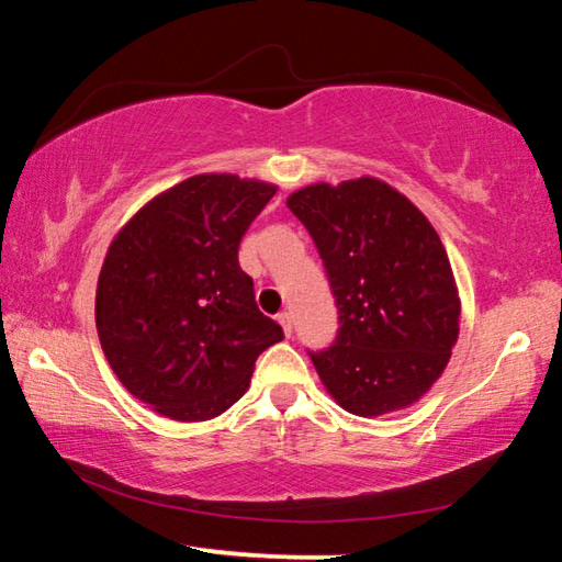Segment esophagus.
I'll return each instance as SVG.
<instances>
[{
	"label": "esophagus",
	"mask_w": 562,
	"mask_h": 562,
	"mask_svg": "<svg viewBox=\"0 0 562 562\" xmlns=\"http://www.w3.org/2000/svg\"><path fill=\"white\" fill-rule=\"evenodd\" d=\"M278 322H280V325H282V331H284V335H292V315H290V312H280V315H278Z\"/></svg>",
	"instance_id": "obj_1"
}]
</instances>
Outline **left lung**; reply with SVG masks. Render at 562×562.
<instances>
[{"label": "left lung", "instance_id": "left-lung-1", "mask_svg": "<svg viewBox=\"0 0 562 562\" xmlns=\"http://www.w3.org/2000/svg\"><path fill=\"white\" fill-rule=\"evenodd\" d=\"M325 262L339 329L310 351L335 402L357 416L414 404L449 364L461 302L441 237L376 178L307 186L288 198Z\"/></svg>", "mask_w": 562, "mask_h": 562}]
</instances>
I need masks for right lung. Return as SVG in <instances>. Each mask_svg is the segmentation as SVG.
I'll return each instance as SVG.
<instances>
[{"label":"right lung","mask_w":562,"mask_h":562,"mask_svg":"<svg viewBox=\"0 0 562 562\" xmlns=\"http://www.w3.org/2000/svg\"><path fill=\"white\" fill-rule=\"evenodd\" d=\"M274 190L231 173L193 176L113 237L97 290L101 349L121 384L158 414L221 416L247 392L255 359L284 337L237 262Z\"/></svg>","instance_id":"add662e5"}]
</instances>
